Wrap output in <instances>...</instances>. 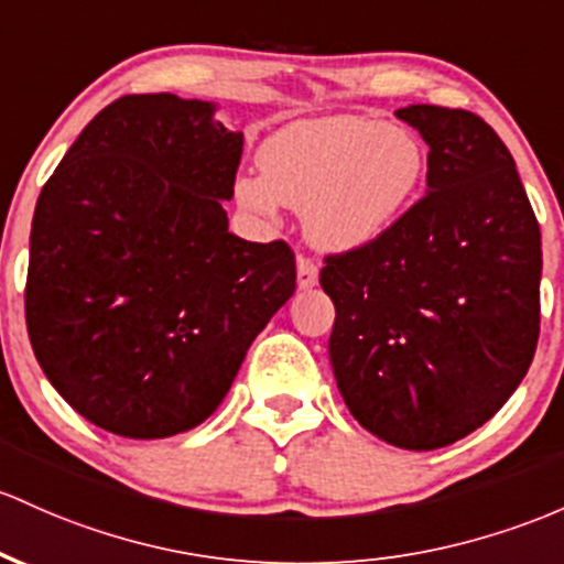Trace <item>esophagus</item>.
<instances>
[{
	"mask_svg": "<svg viewBox=\"0 0 564 564\" xmlns=\"http://www.w3.org/2000/svg\"><path fill=\"white\" fill-rule=\"evenodd\" d=\"M296 283L300 289H313L318 283V264L307 257H296Z\"/></svg>",
	"mask_w": 564,
	"mask_h": 564,
	"instance_id": "obj_1",
	"label": "esophagus"
}]
</instances>
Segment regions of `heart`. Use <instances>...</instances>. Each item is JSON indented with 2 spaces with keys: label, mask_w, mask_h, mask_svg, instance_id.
<instances>
[{
  "label": "heart",
  "mask_w": 564,
  "mask_h": 564,
  "mask_svg": "<svg viewBox=\"0 0 564 564\" xmlns=\"http://www.w3.org/2000/svg\"><path fill=\"white\" fill-rule=\"evenodd\" d=\"M262 176H240L235 197L272 216L278 200L305 208L318 249L348 253L375 246L412 206L425 154L412 133L369 117H321L272 133L259 150Z\"/></svg>",
  "instance_id": "1"
}]
</instances>
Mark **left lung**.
<instances>
[{
	"instance_id": "1",
	"label": "left lung",
	"mask_w": 564,
	"mask_h": 564,
	"mask_svg": "<svg viewBox=\"0 0 564 564\" xmlns=\"http://www.w3.org/2000/svg\"><path fill=\"white\" fill-rule=\"evenodd\" d=\"M429 144L423 200L375 246L326 257L329 361L352 417L401 449L485 425L541 332V227L498 133L466 109L395 111Z\"/></svg>"
}]
</instances>
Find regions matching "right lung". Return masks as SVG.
Segmentation results:
<instances>
[{"label": "right lung", "instance_id": "add662e5", "mask_svg": "<svg viewBox=\"0 0 564 564\" xmlns=\"http://www.w3.org/2000/svg\"><path fill=\"white\" fill-rule=\"evenodd\" d=\"M216 104L122 96L47 178L26 326L51 386L98 429L165 438L212 414L294 294V251L230 232L243 133Z\"/></svg>", "mask_w": 564, "mask_h": 564}]
</instances>
